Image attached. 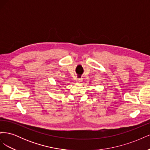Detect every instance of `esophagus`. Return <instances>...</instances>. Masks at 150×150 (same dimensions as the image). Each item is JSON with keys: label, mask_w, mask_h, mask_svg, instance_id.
Instances as JSON below:
<instances>
[{"label": "esophagus", "mask_w": 150, "mask_h": 150, "mask_svg": "<svg viewBox=\"0 0 150 150\" xmlns=\"http://www.w3.org/2000/svg\"><path fill=\"white\" fill-rule=\"evenodd\" d=\"M81 80V79L80 78H78V79H76V81H78V82H80Z\"/></svg>", "instance_id": "esophagus-1"}]
</instances>
